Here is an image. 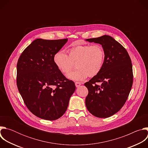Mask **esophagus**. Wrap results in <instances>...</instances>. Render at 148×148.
Wrapping results in <instances>:
<instances>
[{"instance_id": "1", "label": "esophagus", "mask_w": 148, "mask_h": 148, "mask_svg": "<svg viewBox=\"0 0 148 148\" xmlns=\"http://www.w3.org/2000/svg\"><path fill=\"white\" fill-rule=\"evenodd\" d=\"M75 84L76 87H79L81 85V82H75Z\"/></svg>"}]
</instances>
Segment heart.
I'll list each match as a JSON object with an SVG mask.
<instances>
[{
	"label": "heart",
	"mask_w": 148,
	"mask_h": 148,
	"mask_svg": "<svg viewBox=\"0 0 148 148\" xmlns=\"http://www.w3.org/2000/svg\"><path fill=\"white\" fill-rule=\"evenodd\" d=\"M69 56L62 50L57 51L53 56L56 67L63 74L70 73L74 68L78 69L67 75L74 81H82L88 76L94 77L101 71L105 61V51L99 45H75L68 50Z\"/></svg>",
	"instance_id": "obj_1"
}]
</instances>
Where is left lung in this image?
Instances as JSON below:
<instances>
[{"label": "left lung", "mask_w": 148, "mask_h": 148, "mask_svg": "<svg viewBox=\"0 0 148 148\" xmlns=\"http://www.w3.org/2000/svg\"><path fill=\"white\" fill-rule=\"evenodd\" d=\"M86 40L101 45L105 54L100 73L84 84L88 90L86 107L95 116L108 118L118 112L128 99L133 84L131 60L126 50L110 36Z\"/></svg>", "instance_id": "8db88e82"}]
</instances>
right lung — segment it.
I'll use <instances>...</instances> for the list:
<instances>
[{
  "instance_id": "1",
  "label": "right lung",
  "mask_w": 148,
  "mask_h": 148,
  "mask_svg": "<svg viewBox=\"0 0 148 148\" xmlns=\"http://www.w3.org/2000/svg\"><path fill=\"white\" fill-rule=\"evenodd\" d=\"M67 38H37L20 55L17 64V86L29 111L41 119L53 121L66 111L75 90L72 80L56 67L54 54Z\"/></svg>"
}]
</instances>
